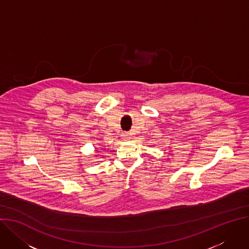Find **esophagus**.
Masks as SVG:
<instances>
[{
  "instance_id": "obj_1",
  "label": "esophagus",
  "mask_w": 249,
  "mask_h": 249,
  "mask_svg": "<svg viewBox=\"0 0 249 249\" xmlns=\"http://www.w3.org/2000/svg\"><path fill=\"white\" fill-rule=\"evenodd\" d=\"M129 134L128 133H123V138H128Z\"/></svg>"
}]
</instances>
